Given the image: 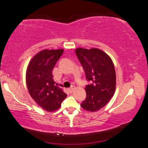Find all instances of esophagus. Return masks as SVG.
<instances>
[{
    "label": "esophagus",
    "instance_id": "34e87169",
    "mask_svg": "<svg viewBox=\"0 0 148 148\" xmlns=\"http://www.w3.org/2000/svg\"><path fill=\"white\" fill-rule=\"evenodd\" d=\"M74 89H75V87L71 86V88H68V90H69V92H72L73 91H74Z\"/></svg>",
    "mask_w": 148,
    "mask_h": 148
}]
</instances>
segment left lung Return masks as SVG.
Segmentation results:
<instances>
[{"instance_id":"1","label":"left lung","mask_w":148,"mask_h":148,"mask_svg":"<svg viewBox=\"0 0 148 148\" xmlns=\"http://www.w3.org/2000/svg\"><path fill=\"white\" fill-rule=\"evenodd\" d=\"M76 54L89 82L85 88L86 98L81 105L87 111H98L107 105L114 93V66L111 58L97 48H77Z\"/></svg>"}]
</instances>
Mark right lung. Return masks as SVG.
Returning <instances> with one entry per match:
<instances>
[{"label":"right lung","mask_w":148,"mask_h":148,"mask_svg":"<svg viewBox=\"0 0 148 148\" xmlns=\"http://www.w3.org/2000/svg\"><path fill=\"white\" fill-rule=\"evenodd\" d=\"M62 49L44 50L32 58L27 71V85L36 103L48 112L60 108L67 95L53 80V70Z\"/></svg>","instance_id":"obj_1"}]
</instances>
